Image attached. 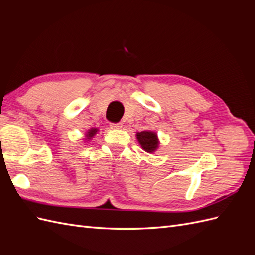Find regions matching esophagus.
Segmentation results:
<instances>
[{
    "label": "esophagus",
    "instance_id": "obj_1",
    "mask_svg": "<svg viewBox=\"0 0 255 255\" xmlns=\"http://www.w3.org/2000/svg\"><path fill=\"white\" fill-rule=\"evenodd\" d=\"M111 128L114 129H119L122 128V123L118 122V123H111Z\"/></svg>",
    "mask_w": 255,
    "mask_h": 255
}]
</instances>
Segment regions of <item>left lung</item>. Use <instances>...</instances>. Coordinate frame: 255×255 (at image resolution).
Masks as SVG:
<instances>
[{
    "instance_id": "obj_1",
    "label": "left lung",
    "mask_w": 255,
    "mask_h": 255,
    "mask_svg": "<svg viewBox=\"0 0 255 255\" xmlns=\"http://www.w3.org/2000/svg\"><path fill=\"white\" fill-rule=\"evenodd\" d=\"M136 138L138 142L140 143L141 148L148 153L155 152V150L158 148V138L156 133L149 132V130H144V132H140L136 134Z\"/></svg>"
}]
</instances>
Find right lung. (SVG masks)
Listing matches in <instances>:
<instances>
[{"label":"right lung","instance_id":"1","mask_svg":"<svg viewBox=\"0 0 255 255\" xmlns=\"http://www.w3.org/2000/svg\"><path fill=\"white\" fill-rule=\"evenodd\" d=\"M98 128H90L88 132H87V134H86V139H88V140H90L92 137H94L97 133H98Z\"/></svg>","mask_w":255,"mask_h":255}]
</instances>
